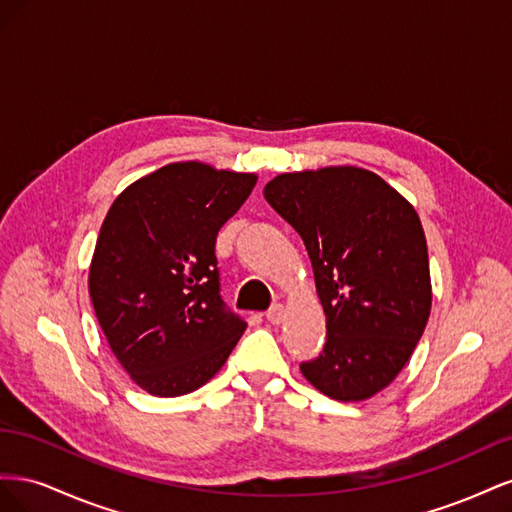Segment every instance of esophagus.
Listing matches in <instances>:
<instances>
[{
	"instance_id": "34e87169",
	"label": "esophagus",
	"mask_w": 512,
	"mask_h": 512,
	"mask_svg": "<svg viewBox=\"0 0 512 512\" xmlns=\"http://www.w3.org/2000/svg\"><path fill=\"white\" fill-rule=\"evenodd\" d=\"M267 320L271 322V324H282V320H284V305H280V303H275L269 312H267Z\"/></svg>"
}]
</instances>
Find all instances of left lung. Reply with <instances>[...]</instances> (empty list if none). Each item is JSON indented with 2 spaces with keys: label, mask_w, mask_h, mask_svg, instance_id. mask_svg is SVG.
I'll return each mask as SVG.
<instances>
[{
  "label": "left lung",
  "mask_w": 512,
  "mask_h": 512,
  "mask_svg": "<svg viewBox=\"0 0 512 512\" xmlns=\"http://www.w3.org/2000/svg\"><path fill=\"white\" fill-rule=\"evenodd\" d=\"M265 198L301 235L327 316V344L301 374L337 401L374 397L406 367L431 314L421 218L359 166L282 173Z\"/></svg>",
  "instance_id": "left-lung-1"
}]
</instances>
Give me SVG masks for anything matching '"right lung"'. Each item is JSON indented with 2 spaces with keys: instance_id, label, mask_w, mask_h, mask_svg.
I'll use <instances>...</instances> for the list:
<instances>
[{
  "instance_id": "add662e5",
  "label": "right lung",
  "mask_w": 512,
  "mask_h": 512,
  "mask_svg": "<svg viewBox=\"0 0 512 512\" xmlns=\"http://www.w3.org/2000/svg\"><path fill=\"white\" fill-rule=\"evenodd\" d=\"M254 173L173 162L136 179L108 209L89 297L134 384L179 397L207 384L245 331L220 297L215 237L252 194Z\"/></svg>"
}]
</instances>
